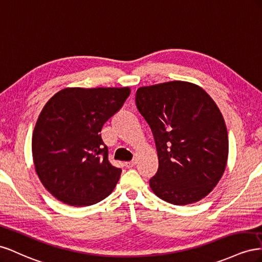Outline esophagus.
I'll return each mask as SVG.
<instances>
[{
    "instance_id": "34e87169",
    "label": "esophagus",
    "mask_w": 262,
    "mask_h": 262,
    "mask_svg": "<svg viewBox=\"0 0 262 262\" xmlns=\"http://www.w3.org/2000/svg\"><path fill=\"white\" fill-rule=\"evenodd\" d=\"M136 162H137L136 159H133V160H130V161H127V162H126V167H127V168H133V167L136 164Z\"/></svg>"
}]
</instances>
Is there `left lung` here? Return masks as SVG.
<instances>
[{"label": "left lung", "instance_id": "8db88e82", "mask_svg": "<svg viewBox=\"0 0 262 262\" xmlns=\"http://www.w3.org/2000/svg\"><path fill=\"white\" fill-rule=\"evenodd\" d=\"M136 105L158 154V171L149 180L152 192L174 205L205 198L228 157L227 128L216 103L196 84L170 81L139 88Z\"/></svg>", "mask_w": 262, "mask_h": 262}]
</instances>
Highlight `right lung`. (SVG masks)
<instances>
[{"mask_svg": "<svg viewBox=\"0 0 262 262\" xmlns=\"http://www.w3.org/2000/svg\"><path fill=\"white\" fill-rule=\"evenodd\" d=\"M129 94V88H66L43 106L33 133L34 166L62 203L89 206L114 190L122 170L108 160L102 128Z\"/></svg>", "mask_w": 262, "mask_h": 262, "instance_id": "right-lung-1", "label": "right lung"}]
</instances>
